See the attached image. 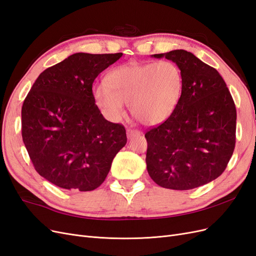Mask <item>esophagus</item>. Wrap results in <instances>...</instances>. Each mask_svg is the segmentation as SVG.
Returning a JSON list of instances; mask_svg holds the SVG:
<instances>
[{
    "instance_id": "1",
    "label": "esophagus",
    "mask_w": 256,
    "mask_h": 256,
    "mask_svg": "<svg viewBox=\"0 0 256 256\" xmlns=\"http://www.w3.org/2000/svg\"><path fill=\"white\" fill-rule=\"evenodd\" d=\"M141 136V131L136 130V129H128L127 130V136L129 138H134V136Z\"/></svg>"
}]
</instances>
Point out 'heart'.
Returning <instances> with one entry per match:
<instances>
[{
  "label": "heart",
  "mask_w": 256,
  "mask_h": 256,
  "mask_svg": "<svg viewBox=\"0 0 256 256\" xmlns=\"http://www.w3.org/2000/svg\"><path fill=\"white\" fill-rule=\"evenodd\" d=\"M182 88V74L173 62H131L110 72L106 84L96 85L94 97L110 120H118L124 114V104H129L138 120L157 125L173 114Z\"/></svg>",
  "instance_id": "obj_1"
}]
</instances>
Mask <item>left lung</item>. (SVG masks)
<instances>
[{"mask_svg": "<svg viewBox=\"0 0 256 256\" xmlns=\"http://www.w3.org/2000/svg\"><path fill=\"white\" fill-rule=\"evenodd\" d=\"M180 67L184 88L175 111L145 134L146 166L160 187L190 190L226 170L236 143V106L220 74L186 50L152 54Z\"/></svg>", "mask_w": 256, "mask_h": 256, "instance_id": "left-lung-1", "label": "left lung"}]
</instances>
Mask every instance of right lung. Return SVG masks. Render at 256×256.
I'll return each mask as SVG.
<instances>
[{"instance_id":"add662e5","label":"right lung","mask_w":256,"mask_h":256,"mask_svg":"<svg viewBox=\"0 0 256 256\" xmlns=\"http://www.w3.org/2000/svg\"><path fill=\"white\" fill-rule=\"evenodd\" d=\"M122 56L74 53L44 70L24 99L23 143L37 173L60 188H98L127 143L125 127L104 118L92 90Z\"/></svg>"}]
</instances>
